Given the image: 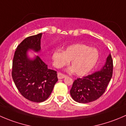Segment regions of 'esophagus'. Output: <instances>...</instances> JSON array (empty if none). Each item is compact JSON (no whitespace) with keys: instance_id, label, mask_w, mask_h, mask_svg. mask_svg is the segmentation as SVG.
<instances>
[{"instance_id":"1","label":"esophagus","mask_w":126,"mask_h":126,"mask_svg":"<svg viewBox=\"0 0 126 126\" xmlns=\"http://www.w3.org/2000/svg\"><path fill=\"white\" fill-rule=\"evenodd\" d=\"M57 76H58V79H63V78H65L66 75L65 74H62V73H58V74H57Z\"/></svg>"}]
</instances>
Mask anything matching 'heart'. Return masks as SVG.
<instances>
[{
	"instance_id": "obj_1",
	"label": "heart",
	"mask_w": 126,
	"mask_h": 126,
	"mask_svg": "<svg viewBox=\"0 0 126 126\" xmlns=\"http://www.w3.org/2000/svg\"><path fill=\"white\" fill-rule=\"evenodd\" d=\"M99 52L94 47L84 44H74L68 46L65 50L57 49L53 52L52 59L56 68H60L71 61L69 70L82 76L88 74L95 67L99 59Z\"/></svg>"
}]
</instances>
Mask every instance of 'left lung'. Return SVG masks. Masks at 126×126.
Masks as SVG:
<instances>
[{"label": "left lung", "mask_w": 126, "mask_h": 126, "mask_svg": "<svg viewBox=\"0 0 126 126\" xmlns=\"http://www.w3.org/2000/svg\"><path fill=\"white\" fill-rule=\"evenodd\" d=\"M113 69V60L110 54L100 70L74 80L70 90L73 99L78 103H87L99 98L111 79Z\"/></svg>", "instance_id": "1"}]
</instances>
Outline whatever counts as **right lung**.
<instances>
[{"instance_id": "add662e5", "label": "right lung", "mask_w": 126, "mask_h": 126, "mask_svg": "<svg viewBox=\"0 0 126 126\" xmlns=\"http://www.w3.org/2000/svg\"><path fill=\"white\" fill-rule=\"evenodd\" d=\"M42 33L29 36L17 47L12 64V75L16 87L26 99L36 103L49 97L58 81L57 71L48 69L39 56L31 59L29 50L41 51Z\"/></svg>"}]
</instances>
